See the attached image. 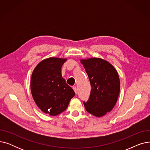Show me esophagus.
<instances>
[{
	"instance_id": "1",
	"label": "esophagus",
	"mask_w": 150,
	"mask_h": 150,
	"mask_svg": "<svg viewBox=\"0 0 150 150\" xmlns=\"http://www.w3.org/2000/svg\"><path fill=\"white\" fill-rule=\"evenodd\" d=\"M73 89H74V91H75V93L76 94V93H77V89H76V86H74V87H73Z\"/></svg>"
}]
</instances>
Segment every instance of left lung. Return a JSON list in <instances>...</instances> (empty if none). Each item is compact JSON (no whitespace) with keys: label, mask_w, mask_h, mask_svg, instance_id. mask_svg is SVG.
Listing matches in <instances>:
<instances>
[{"label":"left lung","mask_w":150,"mask_h":150,"mask_svg":"<svg viewBox=\"0 0 150 150\" xmlns=\"http://www.w3.org/2000/svg\"><path fill=\"white\" fill-rule=\"evenodd\" d=\"M90 80L91 91L84 105L91 114L100 117L111 112L119 97L120 83L119 74L108 61L99 58L81 59Z\"/></svg>","instance_id":"1"}]
</instances>
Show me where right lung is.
Listing matches in <instances>:
<instances>
[{
	"label": "right lung",
	"mask_w": 150,
	"mask_h": 150,
	"mask_svg": "<svg viewBox=\"0 0 150 150\" xmlns=\"http://www.w3.org/2000/svg\"><path fill=\"white\" fill-rule=\"evenodd\" d=\"M67 58L51 57L41 61L31 74L30 89L38 107L50 115L66 109L75 95L72 88L62 77L61 67Z\"/></svg>",
	"instance_id": "right-lung-1"
}]
</instances>
